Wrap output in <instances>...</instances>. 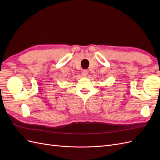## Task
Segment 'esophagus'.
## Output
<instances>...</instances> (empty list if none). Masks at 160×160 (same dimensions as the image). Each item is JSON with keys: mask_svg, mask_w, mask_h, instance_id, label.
Returning a JSON list of instances; mask_svg holds the SVG:
<instances>
[{"mask_svg": "<svg viewBox=\"0 0 160 160\" xmlns=\"http://www.w3.org/2000/svg\"><path fill=\"white\" fill-rule=\"evenodd\" d=\"M88 73H89V71L87 70H82V74L84 77H87V76L88 75Z\"/></svg>", "mask_w": 160, "mask_h": 160, "instance_id": "34e87169", "label": "esophagus"}]
</instances>
